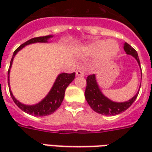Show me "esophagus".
<instances>
[{"mask_svg":"<svg viewBox=\"0 0 152 152\" xmlns=\"http://www.w3.org/2000/svg\"><path fill=\"white\" fill-rule=\"evenodd\" d=\"M76 74L77 76H85V73L83 72H81V71H80V70L76 71Z\"/></svg>","mask_w":152,"mask_h":152,"instance_id":"34e87169","label":"esophagus"}]
</instances>
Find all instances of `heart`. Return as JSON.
Segmentation results:
<instances>
[{
  "label": "heart",
  "mask_w": 152,
  "mask_h": 152,
  "mask_svg": "<svg viewBox=\"0 0 152 152\" xmlns=\"http://www.w3.org/2000/svg\"><path fill=\"white\" fill-rule=\"evenodd\" d=\"M120 50L117 41L114 40H95L80 49V53L86 57L96 56L99 63H104L114 58Z\"/></svg>",
  "instance_id": "b5f03b06"
}]
</instances>
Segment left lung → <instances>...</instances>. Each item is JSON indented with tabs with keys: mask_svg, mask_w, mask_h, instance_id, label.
Here are the masks:
<instances>
[{
	"mask_svg": "<svg viewBox=\"0 0 152 152\" xmlns=\"http://www.w3.org/2000/svg\"><path fill=\"white\" fill-rule=\"evenodd\" d=\"M124 50L127 54L134 57L135 59L137 60L138 65L140 66V61L138 58L137 51L126 42L124 44ZM86 82H87V86L85 92L86 101L89 103L90 107L94 112H98L99 114L105 115H115L120 114L121 112H124L125 110H127L133 104V102L135 101V99H137L138 95V92H137L136 95L129 99V101L123 102H113L102 94L97 83L94 74L88 76L86 79Z\"/></svg>",
	"mask_w": 152,
	"mask_h": 152,
	"instance_id": "obj_1",
	"label": "left lung"
}]
</instances>
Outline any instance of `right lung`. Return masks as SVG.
<instances>
[{
  "label": "right lung",
  "instance_id": "add662e5",
  "mask_svg": "<svg viewBox=\"0 0 152 152\" xmlns=\"http://www.w3.org/2000/svg\"><path fill=\"white\" fill-rule=\"evenodd\" d=\"M53 37V36H45V37H39L32 38L31 40L26 41L25 43L22 44L20 46L18 47L17 50H15L14 53H13V57H12L11 61H10V68L8 70V85L10 86V67H11L12 63H13V59L15 58V54L18 53V51L22 50L25 45H28L30 44L37 43H45L48 42V40L50 38ZM75 78V72L71 73H61L59 74L58 77H57L55 82L53 84L52 89H50L49 94H47L46 97L44 99H42L39 103L35 104V105H25L23 104L20 102H18L17 99H15L13 94H12L10 88V95L13 99V101L15 102L16 105L18 106L19 108L21 109L22 111H23L28 114L32 115H36V116H45V115H49L52 114L56 111L57 109L58 108L60 105L62 104L63 99H64V94H65V90H66V87L69 86V84Z\"/></svg>",
  "mask_w": 152,
  "mask_h": 152
}]
</instances>
